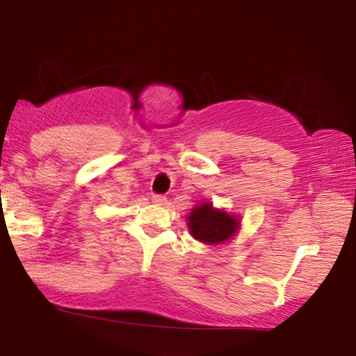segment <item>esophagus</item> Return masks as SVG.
<instances>
[{
    "label": "esophagus",
    "mask_w": 356,
    "mask_h": 356,
    "mask_svg": "<svg viewBox=\"0 0 356 356\" xmlns=\"http://www.w3.org/2000/svg\"><path fill=\"white\" fill-rule=\"evenodd\" d=\"M152 202L157 204V206H165V204H167V197L157 196V194H155V196H152Z\"/></svg>",
    "instance_id": "34e87169"
}]
</instances>
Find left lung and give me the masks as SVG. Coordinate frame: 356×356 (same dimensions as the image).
Segmentation results:
<instances>
[{"mask_svg": "<svg viewBox=\"0 0 356 356\" xmlns=\"http://www.w3.org/2000/svg\"><path fill=\"white\" fill-rule=\"evenodd\" d=\"M188 228L194 240L204 245H225L240 232L241 218L227 212L225 209L213 207L212 202H202L189 212Z\"/></svg>", "mask_w": 356, "mask_h": 356, "instance_id": "left-lung-1", "label": "left lung"}]
</instances>
